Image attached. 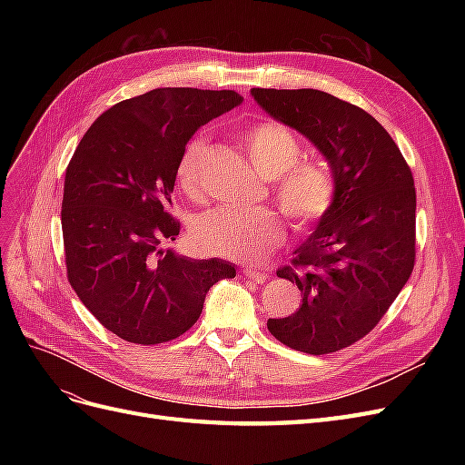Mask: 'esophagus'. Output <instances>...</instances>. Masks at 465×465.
<instances>
[{
	"instance_id": "1",
	"label": "esophagus",
	"mask_w": 465,
	"mask_h": 465,
	"mask_svg": "<svg viewBox=\"0 0 465 465\" xmlns=\"http://www.w3.org/2000/svg\"><path fill=\"white\" fill-rule=\"evenodd\" d=\"M242 273H244V277L256 281L258 285H262V283H265V281H267V273H263L260 270H254V267H244Z\"/></svg>"
}]
</instances>
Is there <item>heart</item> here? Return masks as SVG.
Wrapping results in <instances>:
<instances>
[{
	"mask_svg": "<svg viewBox=\"0 0 465 465\" xmlns=\"http://www.w3.org/2000/svg\"><path fill=\"white\" fill-rule=\"evenodd\" d=\"M242 143L256 173L272 180L273 198L299 229L312 227L328 215L337 184L330 166L302 159L301 143L275 122L254 124L242 134ZM207 153L203 139H192L176 166V184L190 198H202V163ZM283 223L273 209L238 211L219 207L198 219L193 238L207 254L256 262L283 241Z\"/></svg>",
	"mask_w": 465,
	"mask_h": 465,
	"instance_id": "b5f03b06",
	"label": "heart"
}]
</instances>
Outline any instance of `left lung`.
Returning a JSON list of instances; mask_svg holds the SVG:
<instances>
[{"label":"left lung","instance_id":"obj_1","mask_svg":"<svg viewBox=\"0 0 465 465\" xmlns=\"http://www.w3.org/2000/svg\"><path fill=\"white\" fill-rule=\"evenodd\" d=\"M273 120L302 134L328 161L337 193L316 231L277 277L302 304L267 330L311 355L353 345L382 320L415 263V186L390 134L369 112L318 89H252Z\"/></svg>","mask_w":465,"mask_h":465}]
</instances>
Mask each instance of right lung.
<instances>
[{
  "label": "right lung",
  "mask_w": 465,
  "mask_h": 465,
  "mask_svg": "<svg viewBox=\"0 0 465 465\" xmlns=\"http://www.w3.org/2000/svg\"><path fill=\"white\" fill-rule=\"evenodd\" d=\"M244 101L234 91L153 89L98 116L65 171L62 231L67 279L103 326L137 345L176 340L198 322L207 291L236 275L164 242L176 166L203 124Z\"/></svg>",
  "instance_id": "1"
}]
</instances>
